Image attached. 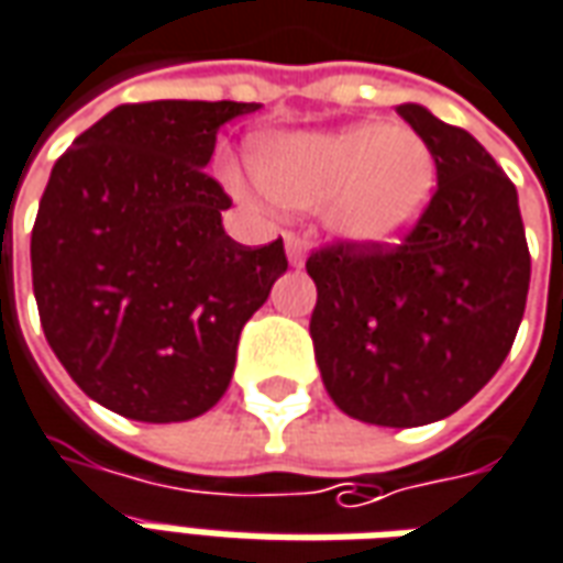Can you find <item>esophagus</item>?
Instances as JSON below:
<instances>
[{
  "mask_svg": "<svg viewBox=\"0 0 563 563\" xmlns=\"http://www.w3.org/2000/svg\"><path fill=\"white\" fill-rule=\"evenodd\" d=\"M283 243H286V258H289V265L292 268H301L305 265V258H308V243L301 241L298 234H283Z\"/></svg>",
  "mask_w": 563,
  "mask_h": 563,
  "instance_id": "obj_1",
  "label": "esophagus"
}]
</instances>
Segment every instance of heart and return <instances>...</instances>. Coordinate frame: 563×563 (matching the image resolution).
Wrapping results in <instances>:
<instances>
[{
  "label": "heart",
  "instance_id": "obj_1",
  "mask_svg": "<svg viewBox=\"0 0 563 563\" xmlns=\"http://www.w3.org/2000/svg\"><path fill=\"white\" fill-rule=\"evenodd\" d=\"M258 188L283 210H320L338 241L384 250L405 241L435 191V155L408 124L353 121L258 136Z\"/></svg>",
  "mask_w": 563,
  "mask_h": 563
}]
</instances>
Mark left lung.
Wrapping results in <instances>:
<instances>
[{"mask_svg": "<svg viewBox=\"0 0 563 563\" xmlns=\"http://www.w3.org/2000/svg\"><path fill=\"white\" fill-rule=\"evenodd\" d=\"M399 115L430 143L439 173L418 228L396 250L332 246L308 258L325 393L350 418L396 430L454 415L497 375L530 286L509 176L427 106L402 103Z\"/></svg>", "mask_w": 563, "mask_h": 563, "instance_id": "obj_1", "label": "left lung"}]
</instances>
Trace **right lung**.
<instances>
[{
	"label": "right lung",
	"mask_w": 563,
	"mask_h": 563,
	"mask_svg": "<svg viewBox=\"0 0 563 563\" xmlns=\"http://www.w3.org/2000/svg\"><path fill=\"white\" fill-rule=\"evenodd\" d=\"M258 103L115 106L51 170L33 292L54 356L93 402L179 423L225 396L238 338L286 274L283 241L241 246L210 179L219 128Z\"/></svg>",
	"instance_id": "add662e5"
}]
</instances>
